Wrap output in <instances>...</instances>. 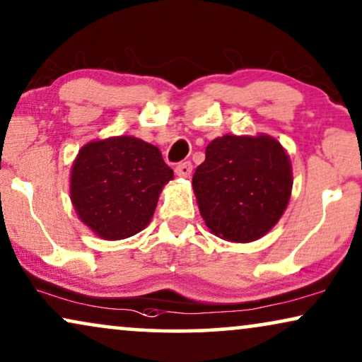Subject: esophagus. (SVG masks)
Here are the masks:
<instances>
[{
    "mask_svg": "<svg viewBox=\"0 0 362 362\" xmlns=\"http://www.w3.org/2000/svg\"><path fill=\"white\" fill-rule=\"evenodd\" d=\"M190 173H192V163L190 162H180L175 167V175L177 177L187 178V177H190Z\"/></svg>",
    "mask_w": 362,
    "mask_h": 362,
    "instance_id": "obj_1",
    "label": "esophagus"
}]
</instances>
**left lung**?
<instances>
[{
    "instance_id": "1",
    "label": "left lung",
    "mask_w": 362,
    "mask_h": 362,
    "mask_svg": "<svg viewBox=\"0 0 362 362\" xmlns=\"http://www.w3.org/2000/svg\"><path fill=\"white\" fill-rule=\"evenodd\" d=\"M192 185L211 233L226 242L250 243L285 214L293 189L291 160L285 147L267 134H225L206 146Z\"/></svg>"
}]
</instances>
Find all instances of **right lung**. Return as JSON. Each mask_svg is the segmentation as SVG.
<instances>
[{
  "mask_svg": "<svg viewBox=\"0 0 362 362\" xmlns=\"http://www.w3.org/2000/svg\"><path fill=\"white\" fill-rule=\"evenodd\" d=\"M173 178L156 146L132 136L90 141L71 167V202L79 220L103 240H124L151 223Z\"/></svg>",
  "mask_w": 362,
  "mask_h": 362,
  "instance_id": "1",
  "label": "right lung"
}]
</instances>
